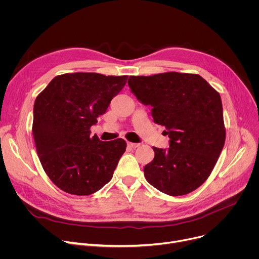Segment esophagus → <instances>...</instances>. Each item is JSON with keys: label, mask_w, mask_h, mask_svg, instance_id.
<instances>
[{"label": "esophagus", "mask_w": 259, "mask_h": 259, "mask_svg": "<svg viewBox=\"0 0 259 259\" xmlns=\"http://www.w3.org/2000/svg\"><path fill=\"white\" fill-rule=\"evenodd\" d=\"M127 145H128V147H129V148H132V149H135V148H138V147L140 146V144H137V143H130V142H128V143H127Z\"/></svg>", "instance_id": "34e87169"}]
</instances>
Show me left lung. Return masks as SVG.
<instances>
[{
  "mask_svg": "<svg viewBox=\"0 0 259 259\" xmlns=\"http://www.w3.org/2000/svg\"><path fill=\"white\" fill-rule=\"evenodd\" d=\"M128 85L170 139L167 150L153 147L154 158L144 168L147 182L171 196L194 191L209 178L225 145L220 93L191 73L130 76Z\"/></svg>",
  "mask_w": 259,
  "mask_h": 259,
  "instance_id": "8db88e82",
  "label": "left lung"
}]
</instances>
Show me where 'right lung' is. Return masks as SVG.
<instances>
[{"mask_svg":"<svg viewBox=\"0 0 259 259\" xmlns=\"http://www.w3.org/2000/svg\"><path fill=\"white\" fill-rule=\"evenodd\" d=\"M127 75L91 72L54 77L35 99L32 134L40 164L51 182L73 195H90L110 182L126 151L122 139L102 142L91 137Z\"/></svg>","mask_w":259,"mask_h":259,"instance_id":"obj_1","label":"right lung"}]
</instances>
